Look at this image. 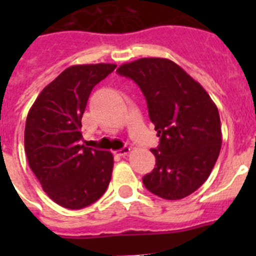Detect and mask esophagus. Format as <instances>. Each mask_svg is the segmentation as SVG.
<instances>
[{
    "label": "esophagus",
    "instance_id": "1",
    "mask_svg": "<svg viewBox=\"0 0 256 256\" xmlns=\"http://www.w3.org/2000/svg\"><path fill=\"white\" fill-rule=\"evenodd\" d=\"M130 151H131L130 147H124V148L115 151V154H118V156H126L128 154H130Z\"/></svg>",
    "mask_w": 256,
    "mask_h": 256
}]
</instances>
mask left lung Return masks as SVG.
I'll list each match as a JSON object with an SVG mask.
<instances>
[{"instance_id": "1", "label": "left lung", "mask_w": 256, "mask_h": 256, "mask_svg": "<svg viewBox=\"0 0 256 256\" xmlns=\"http://www.w3.org/2000/svg\"><path fill=\"white\" fill-rule=\"evenodd\" d=\"M120 76L142 90L160 144L144 187L164 200L192 194L210 174L222 147L218 108L204 88L174 62L141 58L121 64Z\"/></svg>"}]
</instances>
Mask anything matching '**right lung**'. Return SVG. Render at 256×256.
<instances>
[{
  "instance_id": "obj_1",
  "label": "right lung",
  "mask_w": 256,
  "mask_h": 256,
  "mask_svg": "<svg viewBox=\"0 0 256 256\" xmlns=\"http://www.w3.org/2000/svg\"><path fill=\"white\" fill-rule=\"evenodd\" d=\"M115 68L110 63L69 66L40 92L27 115L28 164L48 197L64 208L88 207L112 180V154L80 144V128L92 88Z\"/></svg>"
}]
</instances>
